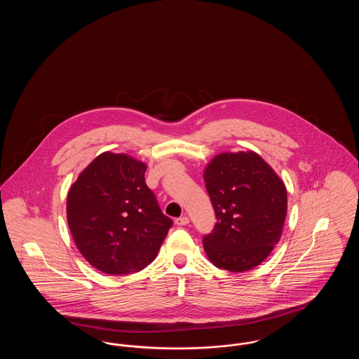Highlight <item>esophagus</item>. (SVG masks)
Wrapping results in <instances>:
<instances>
[{
	"label": "esophagus",
	"mask_w": 359,
	"mask_h": 359,
	"mask_svg": "<svg viewBox=\"0 0 359 359\" xmlns=\"http://www.w3.org/2000/svg\"><path fill=\"white\" fill-rule=\"evenodd\" d=\"M175 223H176L177 226H186V224L189 223V218L186 217V215H184V217H180V218H176Z\"/></svg>",
	"instance_id": "34e87169"
}]
</instances>
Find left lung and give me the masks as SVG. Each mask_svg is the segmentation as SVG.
<instances>
[{
	"label": "left lung",
	"mask_w": 359,
	"mask_h": 359,
	"mask_svg": "<svg viewBox=\"0 0 359 359\" xmlns=\"http://www.w3.org/2000/svg\"><path fill=\"white\" fill-rule=\"evenodd\" d=\"M217 223L203 237L207 257L221 269L245 272L259 265L280 241L287 189L255 152L221 154L205 170Z\"/></svg>",
	"instance_id": "left-lung-1"
}]
</instances>
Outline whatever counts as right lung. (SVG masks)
Wrapping results in <instances>:
<instances>
[{
    "instance_id": "obj_1",
    "label": "right lung",
    "mask_w": 359,
    "mask_h": 359,
    "mask_svg": "<svg viewBox=\"0 0 359 359\" xmlns=\"http://www.w3.org/2000/svg\"><path fill=\"white\" fill-rule=\"evenodd\" d=\"M147 165L128 154H100L67 195V222L82 256L106 274L147 268L171 229L145 183Z\"/></svg>"
}]
</instances>
